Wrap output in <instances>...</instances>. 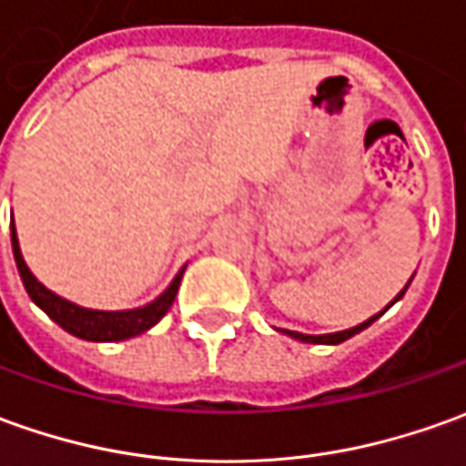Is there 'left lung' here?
<instances>
[{"mask_svg": "<svg viewBox=\"0 0 466 466\" xmlns=\"http://www.w3.org/2000/svg\"><path fill=\"white\" fill-rule=\"evenodd\" d=\"M410 280H413V278H410ZM410 280H408L406 288H403V290H400V293H398V296L390 300V306L395 303V300L403 299V293H406L408 286H410ZM390 306H385V311H388ZM385 311H380V313H375V316H370L367 321L352 326V329H344V331H334V334H319V337H316V334H300V331H288V329H280V331H283V334H288V337H293V339L306 341V344H341V341H347L350 337H354V334H360V331H362V329H367V326L372 324V321H378L380 316H382Z\"/></svg>", "mask_w": 466, "mask_h": 466, "instance_id": "obj_1", "label": "left lung"}]
</instances>
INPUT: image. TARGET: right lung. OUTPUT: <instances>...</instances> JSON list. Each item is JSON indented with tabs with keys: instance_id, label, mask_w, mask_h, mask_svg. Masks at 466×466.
Returning a JSON list of instances; mask_svg holds the SVG:
<instances>
[{
	"instance_id": "1",
	"label": "right lung",
	"mask_w": 466,
	"mask_h": 466,
	"mask_svg": "<svg viewBox=\"0 0 466 466\" xmlns=\"http://www.w3.org/2000/svg\"><path fill=\"white\" fill-rule=\"evenodd\" d=\"M12 252H15V262H17V270H20L22 283L27 296L33 299L35 306H40L43 311L60 326L66 329L68 334H74L78 339L86 341H122L129 337H137L142 331L153 329L167 309L173 306L176 293H178L180 278L183 270L173 278V283L147 306L142 309H129V311H94V309H84V306H76L71 300L60 299L53 290H47L33 273L30 268L25 265V258L20 252V242H17V232H15V224H12Z\"/></svg>"
}]
</instances>
